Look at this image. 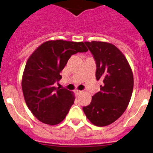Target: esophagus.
Returning <instances> with one entry per match:
<instances>
[{
    "label": "esophagus",
    "mask_w": 153,
    "mask_h": 153,
    "mask_svg": "<svg viewBox=\"0 0 153 153\" xmlns=\"http://www.w3.org/2000/svg\"><path fill=\"white\" fill-rule=\"evenodd\" d=\"M75 93L77 94V95H80V94H81L83 92L82 91H81V90H75Z\"/></svg>",
    "instance_id": "1"
}]
</instances>
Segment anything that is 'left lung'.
Here are the masks:
<instances>
[{
    "label": "left lung",
    "mask_w": 153,
    "mask_h": 153,
    "mask_svg": "<svg viewBox=\"0 0 153 153\" xmlns=\"http://www.w3.org/2000/svg\"><path fill=\"white\" fill-rule=\"evenodd\" d=\"M84 43L96 62L97 81L103 84L83 110L92 124L108 126L127 108L133 90V74L126 57L115 45L95 41Z\"/></svg>",
    "instance_id": "8db88e82"
}]
</instances>
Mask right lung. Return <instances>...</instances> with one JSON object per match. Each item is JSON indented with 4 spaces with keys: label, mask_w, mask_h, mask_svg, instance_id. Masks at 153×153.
<instances>
[{
    "label": "right lung",
    "mask_w": 153,
    "mask_h": 153,
    "mask_svg": "<svg viewBox=\"0 0 153 153\" xmlns=\"http://www.w3.org/2000/svg\"><path fill=\"white\" fill-rule=\"evenodd\" d=\"M84 42L48 41L29 57L21 81L24 100L35 118L49 125L60 124L74 104L71 91L55 87L60 72L74 54L87 52Z\"/></svg>",
    "instance_id": "1"
}]
</instances>
